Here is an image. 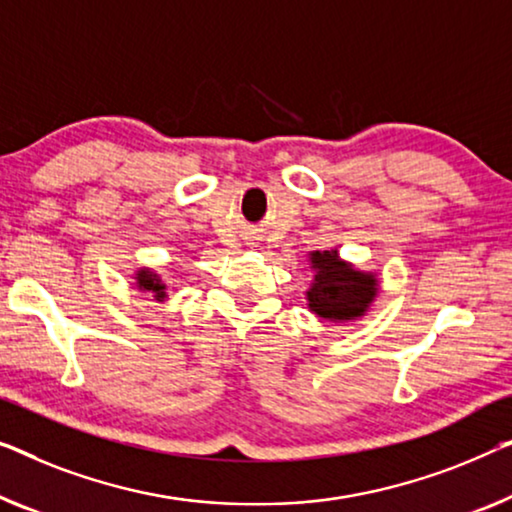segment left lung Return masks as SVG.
Segmentation results:
<instances>
[{
	"mask_svg": "<svg viewBox=\"0 0 512 512\" xmlns=\"http://www.w3.org/2000/svg\"><path fill=\"white\" fill-rule=\"evenodd\" d=\"M311 263L316 268V277L307 298L314 314L328 321H351L365 314L376 295L372 274L355 272L351 265L339 261L337 251H314Z\"/></svg>",
	"mask_w": 512,
	"mask_h": 512,
	"instance_id": "left-lung-1",
	"label": "left lung"
}]
</instances>
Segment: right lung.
Instances as JSON below:
<instances>
[{
  "mask_svg": "<svg viewBox=\"0 0 512 512\" xmlns=\"http://www.w3.org/2000/svg\"><path fill=\"white\" fill-rule=\"evenodd\" d=\"M136 279H138V286L140 288L157 293V298H161V295H164V284H161V279L157 277V274L143 270V272H138Z\"/></svg>",
  "mask_w": 512,
  "mask_h": 512,
  "instance_id": "add662e5",
  "label": "right lung"
}]
</instances>
